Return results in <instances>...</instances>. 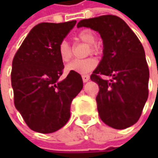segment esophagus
I'll list each match as a JSON object with an SVG mask.
<instances>
[{"label": "esophagus", "instance_id": "obj_1", "mask_svg": "<svg viewBox=\"0 0 158 158\" xmlns=\"http://www.w3.org/2000/svg\"><path fill=\"white\" fill-rule=\"evenodd\" d=\"M82 81H83V82H87L89 80V76H82Z\"/></svg>", "mask_w": 158, "mask_h": 158}]
</instances>
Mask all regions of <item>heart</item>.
<instances>
[{
    "instance_id": "obj_1",
    "label": "heart",
    "mask_w": 158,
    "mask_h": 158,
    "mask_svg": "<svg viewBox=\"0 0 158 158\" xmlns=\"http://www.w3.org/2000/svg\"><path fill=\"white\" fill-rule=\"evenodd\" d=\"M78 39L83 43L89 45V53H98V46L95 44L96 35L90 30H82L78 33ZM59 55L63 62H69L73 56V51L70 45L67 41H62L59 46ZM98 66V60L94 58H87L84 60H75L67 66V70L69 72H75L81 75H86Z\"/></svg>"
}]
</instances>
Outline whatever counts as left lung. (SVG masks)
I'll list each match as a JSON object with an SVG mask.
<instances>
[{"mask_svg":"<svg viewBox=\"0 0 158 158\" xmlns=\"http://www.w3.org/2000/svg\"><path fill=\"white\" fill-rule=\"evenodd\" d=\"M77 27L98 31L103 40L104 55L90 76L99 86L96 101L102 121L115 129L135 124L149 96V71L142 43L116 15L83 19ZM101 75L112 79L104 80Z\"/></svg>","mask_w":158,"mask_h":158,"instance_id":"left-lung-1","label":"left lung"}]
</instances>
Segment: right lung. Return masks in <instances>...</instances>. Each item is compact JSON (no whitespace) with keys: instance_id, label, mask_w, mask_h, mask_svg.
<instances>
[{"instance_id":"right-lung-1","label":"right lung","mask_w":158,"mask_h":158,"mask_svg":"<svg viewBox=\"0 0 158 158\" xmlns=\"http://www.w3.org/2000/svg\"><path fill=\"white\" fill-rule=\"evenodd\" d=\"M76 21L41 23L29 32L12 61L11 85L17 111L31 130L49 134L70 118L72 100L82 90V76L69 72L60 81L63 61L59 46Z\"/></svg>"}]
</instances>
